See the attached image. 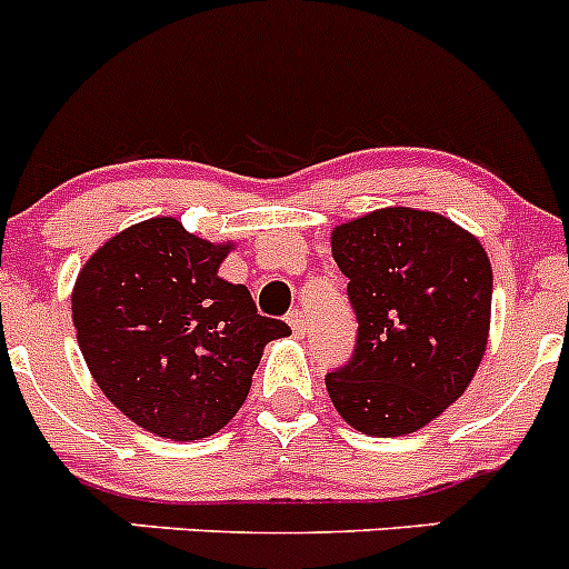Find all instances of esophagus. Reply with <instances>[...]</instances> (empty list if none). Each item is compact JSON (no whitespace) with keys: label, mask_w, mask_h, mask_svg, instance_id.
Here are the masks:
<instances>
[{"label":"esophagus","mask_w":569,"mask_h":569,"mask_svg":"<svg viewBox=\"0 0 569 569\" xmlns=\"http://www.w3.org/2000/svg\"><path fill=\"white\" fill-rule=\"evenodd\" d=\"M288 327L293 329L296 338H301V335L307 332V318H305V312H301V310L290 312V316H288Z\"/></svg>","instance_id":"34e87169"}]
</instances>
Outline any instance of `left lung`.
Instances as JSON below:
<instances>
[{
	"label": "left lung",
	"mask_w": 569,
	"mask_h": 569,
	"mask_svg": "<svg viewBox=\"0 0 569 569\" xmlns=\"http://www.w3.org/2000/svg\"><path fill=\"white\" fill-rule=\"evenodd\" d=\"M332 257L357 312L355 357L327 375L340 419L408 436L469 388L491 323V262L472 231L438 212L386 207L335 226Z\"/></svg>",
	"instance_id": "8db88e82"
}]
</instances>
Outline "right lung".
Listing matches in <instances>:
<instances>
[{
  "mask_svg": "<svg viewBox=\"0 0 569 569\" xmlns=\"http://www.w3.org/2000/svg\"><path fill=\"white\" fill-rule=\"evenodd\" d=\"M234 242L176 218L102 242L72 288V321L91 377L133 425L170 441L223 430L251 391L262 351L290 327L257 312L246 284L220 279Z\"/></svg>",
  "mask_w": 569,
  "mask_h": 569,
  "instance_id": "obj_1",
  "label": "right lung"
}]
</instances>
